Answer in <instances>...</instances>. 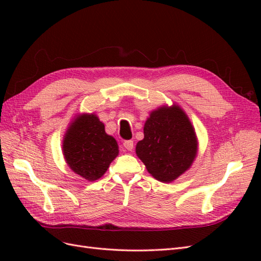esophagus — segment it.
<instances>
[{
	"mask_svg": "<svg viewBox=\"0 0 261 261\" xmlns=\"http://www.w3.org/2000/svg\"><path fill=\"white\" fill-rule=\"evenodd\" d=\"M123 146L125 149H127L128 151H132L134 149V141L133 140H125L123 143Z\"/></svg>",
	"mask_w": 261,
	"mask_h": 261,
	"instance_id": "obj_1",
	"label": "esophagus"
}]
</instances>
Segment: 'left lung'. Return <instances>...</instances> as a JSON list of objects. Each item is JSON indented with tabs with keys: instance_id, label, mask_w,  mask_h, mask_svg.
Wrapping results in <instances>:
<instances>
[{
	"instance_id": "left-lung-1",
	"label": "left lung",
	"mask_w": 261,
	"mask_h": 261,
	"mask_svg": "<svg viewBox=\"0 0 261 261\" xmlns=\"http://www.w3.org/2000/svg\"><path fill=\"white\" fill-rule=\"evenodd\" d=\"M198 141L186 113L177 105L150 113L136 154L155 179L170 183L183 174L197 155Z\"/></svg>"
}]
</instances>
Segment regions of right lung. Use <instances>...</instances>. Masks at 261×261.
Returning <instances> with one entry per match:
<instances>
[{
	"mask_svg": "<svg viewBox=\"0 0 261 261\" xmlns=\"http://www.w3.org/2000/svg\"><path fill=\"white\" fill-rule=\"evenodd\" d=\"M62 148L68 167L89 181L103 175L118 154L116 140L93 113L78 115L70 123Z\"/></svg>",
	"mask_w": 261,
	"mask_h": 261,
	"instance_id": "right-lung-1",
	"label": "right lung"
}]
</instances>
